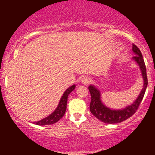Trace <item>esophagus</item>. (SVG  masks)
Here are the masks:
<instances>
[{
  "label": "esophagus",
  "mask_w": 155,
  "mask_h": 155,
  "mask_svg": "<svg viewBox=\"0 0 155 155\" xmlns=\"http://www.w3.org/2000/svg\"><path fill=\"white\" fill-rule=\"evenodd\" d=\"M90 78L88 76H82V79H81V82L84 85H88L90 83Z\"/></svg>",
  "instance_id": "esophagus-1"
}]
</instances>
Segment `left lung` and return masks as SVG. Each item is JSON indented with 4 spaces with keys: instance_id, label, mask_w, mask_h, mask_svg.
<instances>
[{
    "instance_id": "8db88e82",
    "label": "left lung",
    "mask_w": 155,
    "mask_h": 155,
    "mask_svg": "<svg viewBox=\"0 0 155 155\" xmlns=\"http://www.w3.org/2000/svg\"><path fill=\"white\" fill-rule=\"evenodd\" d=\"M133 51L136 54V55L133 57V59L140 66V70L142 72V76H143V82H144L143 89L134 104L123 109H118V110L111 109L104 106V104L101 101L100 91L94 85H90L88 87L89 91L91 96V101L90 103L91 112L103 122L107 123V124H117V123L125 121L137 112L143 101L147 85H148L146 68H145L144 59L142 55L141 51L135 44H133Z\"/></svg>"
}]
</instances>
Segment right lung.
<instances>
[{
	"instance_id": "right-lung-1",
	"label": "right lung",
	"mask_w": 155,
	"mask_h": 155,
	"mask_svg": "<svg viewBox=\"0 0 155 155\" xmlns=\"http://www.w3.org/2000/svg\"><path fill=\"white\" fill-rule=\"evenodd\" d=\"M76 87V85H73L70 87H68L65 92L64 93L63 96H62L60 102H59L58 106L56 108L55 110L52 112L50 115H48L46 118H43V119L40 120V121H35L34 122L35 124L37 125H49V124H53L58 121L64 115L65 112L67 109V102H68V95L73 91Z\"/></svg>"
}]
</instances>
